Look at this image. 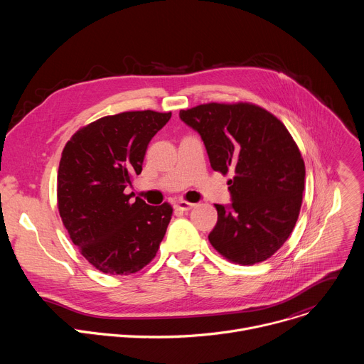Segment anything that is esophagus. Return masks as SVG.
Masks as SVG:
<instances>
[{
  "mask_svg": "<svg viewBox=\"0 0 364 364\" xmlns=\"http://www.w3.org/2000/svg\"><path fill=\"white\" fill-rule=\"evenodd\" d=\"M196 204L194 203H188V201H184V200H178L174 203V209L176 210H180V212H187L190 209H193Z\"/></svg>",
  "mask_w": 364,
  "mask_h": 364,
  "instance_id": "obj_1",
  "label": "esophagus"
}]
</instances>
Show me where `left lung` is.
Listing matches in <instances>:
<instances>
[{
    "label": "left lung",
    "mask_w": 364,
    "mask_h": 364,
    "mask_svg": "<svg viewBox=\"0 0 364 364\" xmlns=\"http://www.w3.org/2000/svg\"><path fill=\"white\" fill-rule=\"evenodd\" d=\"M204 142L215 171L228 181L230 203L215 204L212 246L229 261L253 265L271 257L295 228L305 183L301 152L285 125L250 103H205L180 111Z\"/></svg>",
    "instance_id": "1"
}]
</instances>
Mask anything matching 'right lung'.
I'll use <instances>...</instances> for the list:
<instances>
[{"label": "right lung", "mask_w": 364, "mask_h": 364, "mask_svg": "<svg viewBox=\"0 0 364 364\" xmlns=\"http://www.w3.org/2000/svg\"><path fill=\"white\" fill-rule=\"evenodd\" d=\"M171 112H122L79 129L66 144L58 176L62 222L80 253L111 275L148 265L173 216L168 203L149 205L125 194L141 174L146 146Z\"/></svg>", "instance_id": "obj_1"}]
</instances>
